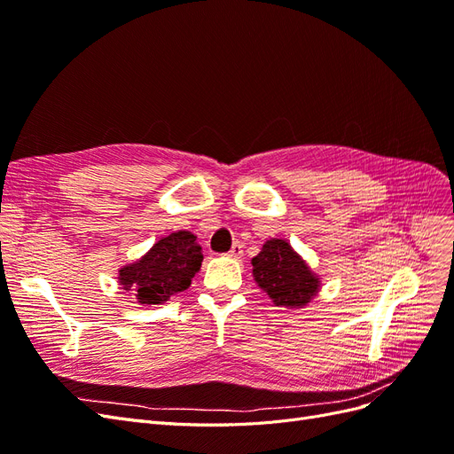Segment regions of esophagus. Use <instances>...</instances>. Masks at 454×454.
I'll return each mask as SVG.
<instances>
[{
    "instance_id": "obj_1",
    "label": "esophagus",
    "mask_w": 454,
    "mask_h": 454,
    "mask_svg": "<svg viewBox=\"0 0 454 454\" xmlns=\"http://www.w3.org/2000/svg\"><path fill=\"white\" fill-rule=\"evenodd\" d=\"M244 254V246H242V242H235V244H232L231 246V250H229V255L231 257H240Z\"/></svg>"
}]
</instances>
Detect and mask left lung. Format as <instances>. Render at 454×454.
<instances>
[{"label": "left lung", "instance_id": "1", "mask_svg": "<svg viewBox=\"0 0 454 454\" xmlns=\"http://www.w3.org/2000/svg\"><path fill=\"white\" fill-rule=\"evenodd\" d=\"M252 265L255 282L274 305L301 309L318 292L320 280L286 240H267Z\"/></svg>", "mask_w": 454, "mask_h": 454}]
</instances>
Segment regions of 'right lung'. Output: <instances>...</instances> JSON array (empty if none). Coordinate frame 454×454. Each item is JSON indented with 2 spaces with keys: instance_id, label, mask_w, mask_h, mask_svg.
Masks as SVG:
<instances>
[{
  "instance_id": "obj_1",
  "label": "right lung",
  "mask_w": 454,
  "mask_h": 454,
  "mask_svg": "<svg viewBox=\"0 0 454 454\" xmlns=\"http://www.w3.org/2000/svg\"><path fill=\"white\" fill-rule=\"evenodd\" d=\"M197 237L177 231L160 239L140 261L119 270L122 290L134 292L142 305H159L191 286L202 263Z\"/></svg>"
}]
</instances>
